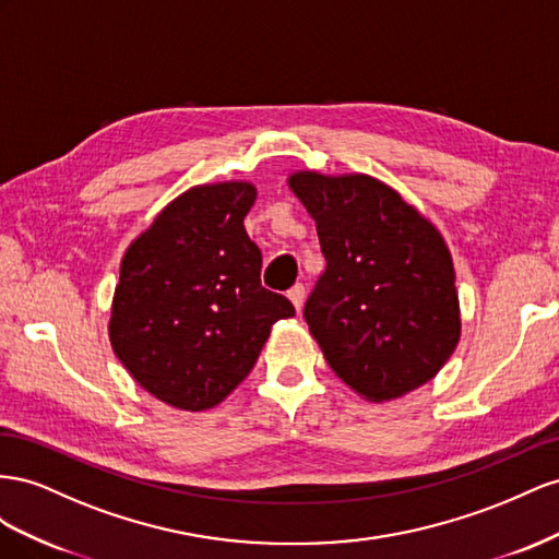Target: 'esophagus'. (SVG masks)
<instances>
[{
  "instance_id": "esophagus-1",
  "label": "esophagus",
  "mask_w": 559,
  "mask_h": 559,
  "mask_svg": "<svg viewBox=\"0 0 559 559\" xmlns=\"http://www.w3.org/2000/svg\"><path fill=\"white\" fill-rule=\"evenodd\" d=\"M288 297H290V301H293V307L299 311L301 307H305V297H307V288L301 283H295L293 288L288 290Z\"/></svg>"
}]
</instances>
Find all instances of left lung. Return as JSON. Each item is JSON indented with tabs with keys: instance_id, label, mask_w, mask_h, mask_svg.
<instances>
[{
	"instance_id": "obj_1",
	"label": "left lung",
	"mask_w": 559,
	"mask_h": 559,
	"mask_svg": "<svg viewBox=\"0 0 559 559\" xmlns=\"http://www.w3.org/2000/svg\"><path fill=\"white\" fill-rule=\"evenodd\" d=\"M325 258L305 321L344 384L374 403L433 379L461 321L452 254L438 229L370 175L288 180Z\"/></svg>"
}]
</instances>
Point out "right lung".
<instances>
[{
	"label": "right lung",
	"mask_w": 559,
	"mask_h": 559,
	"mask_svg": "<svg viewBox=\"0 0 559 559\" xmlns=\"http://www.w3.org/2000/svg\"><path fill=\"white\" fill-rule=\"evenodd\" d=\"M248 182L191 187L156 215L121 260L109 340L158 401L201 412L241 384L271 325L295 316L262 288V252L243 227Z\"/></svg>",
	"instance_id": "obj_1"
}]
</instances>
